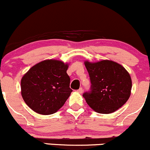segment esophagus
Here are the masks:
<instances>
[{
	"instance_id": "1",
	"label": "esophagus",
	"mask_w": 150,
	"mask_h": 150,
	"mask_svg": "<svg viewBox=\"0 0 150 150\" xmlns=\"http://www.w3.org/2000/svg\"><path fill=\"white\" fill-rule=\"evenodd\" d=\"M77 92L80 93V94H82V93L83 92V89H82V87H81V88H80L78 89V90H77Z\"/></svg>"
}]
</instances>
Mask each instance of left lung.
<instances>
[{
  "instance_id": "left-lung-1",
  "label": "left lung",
  "mask_w": 150,
  "mask_h": 150,
  "mask_svg": "<svg viewBox=\"0 0 150 150\" xmlns=\"http://www.w3.org/2000/svg\"><path fill=\"white\" fill-rule=\"evenodd\" d=\"M85 65L92 85L91 92L82 96L91 108L108 114L125 104L131 94L132 80L124 67L111 60L85 61Z\"/></svg>"
}]
</instances>
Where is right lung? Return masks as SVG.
Returning <instances> with one entry per match:
<instances>
[{
  "instance_id": "1",
  "label": "right lung",
  "mask_w": 150,
  "mask_h": 150,
  "mask_svg": "<svg viewBox=\"0 0 150 150\" xmlns=\"http://www.w3.org/2000/svg\"><path fill=\"white\" fill-rule=\"evenodd\" d=\"M69 64L56 59L44 60L32 66L21 79V94L36 113L57 112L73 92L67 74Z\"/></svg>"
}]
</instances>
